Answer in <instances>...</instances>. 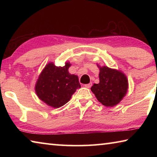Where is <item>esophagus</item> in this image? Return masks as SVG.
I'll return each mask as SVG.
<instances>
[{"label":"esophagus","instance_id":"34e87169","mask_svg":"<svg viewBox=\"0 0 157 157\" xmlns=\"http://www.w3.org/2000/svg\"><path fill=\"white\" fill-rule=\"evenodd\" d=\"M91 86H92V83H89V84H84V86L86 87V88H88V89H89V88H91Z\"/></svg>","mask_w":157,"mask_h":157}]
</instances>
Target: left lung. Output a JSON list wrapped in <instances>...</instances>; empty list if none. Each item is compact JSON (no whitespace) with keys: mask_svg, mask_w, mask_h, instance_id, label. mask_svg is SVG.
<instances>
[{"mask_svg":"<svg viewBox=\"0 0 157 157\" xmlns=\"http://www.w3.org/2000/svg\"><path fill=\"white\" fill-rule=\"evenodd\" d=\"M97 66L100 70V82L93 85L91 91L101 104L105 107H113L126 95L128 79L121 71L106 66Z\"/></svg>","mask_w":157,"mask_h":157,"instance_id":"1","label":"left lung"}]
</instances>
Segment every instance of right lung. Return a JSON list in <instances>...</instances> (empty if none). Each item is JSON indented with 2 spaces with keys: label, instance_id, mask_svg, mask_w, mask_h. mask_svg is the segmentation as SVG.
Instances as JSON below:
<instances>
[{
  "label": "right lung",
  "instance_id": "obj_1",
  "mask_svg": "<svg viewBox=\"0 0 157 157\" xmlns=\"http://www.w3.org/2000/svg\"><path fill=\"white\" fill-rule=\"evenodd\" d=\"M71 66L69 62L62 67L49 62L39 75L34 87L36 94L50 107L59 108L64 105L81 87L78 75L68 72Z\"/></svg>",
  "mask_w": 157,
  "mask_h": 157
}]
</instances>
